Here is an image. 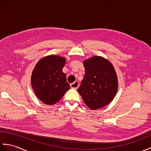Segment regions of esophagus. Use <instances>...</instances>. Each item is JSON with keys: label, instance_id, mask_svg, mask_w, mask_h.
<instances>
[{"label": "esophagus", "instance_id": "esophagus-1", "mask_svg": "<svg viewBox=\"0 0 151 151\" xmlns=\"http://www.w3.org/2000/svg\"><path fill=\"white\" fill-rule=\"evenodd\" d=\"M79 86V83L78 81H75L72 84H70V88H75V89H77Z\"/></svg>", "mask_w": 151, "mask_h": 151}]
</instances>
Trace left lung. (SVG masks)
Masks as SVG:
<instances>
[{"mask_svg":"<svg viewBox=\"0 0 151 151\" xmlns=\"http://www.w3.org/2000/svg\"><path fill=\"white\" fill-rule=\"evenodd\" d=\"M84 66L86 73L78 92L92 110L106 106L117 91V77L113 65L103 57L93 56L86 60Z\"/></svg>","mask_w":151,"mask_h":151,"instance_id":"left-lung-1","label":"left lung"}]
</instances>
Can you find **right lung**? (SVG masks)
Wrapping results in <instances>:
<instances>
[{
	"label": "right lung",
	"mask_w": 151,
	"mask_h": 151,
	"mask_svg": "<svg viewBox=\"0 0 151 151\" xmlns=\"http://www.w3.org/2000/svg\"><path fill=\"white\" fill-rule=\"evenodd\" d=\"M65 62L63 57L50 55L43 58L35 66L31 84L37 98L43 103H56L69 89L66 74L62 72Z\"/></svg>",
	"instance_id": "add662e5"
}]
</instances>
